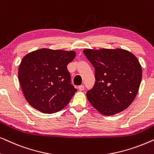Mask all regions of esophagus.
Instances as JSON below:
<instances>
[{
  "label": "esophagus",
  "instance_id": "1",
  "mask_svg": "<svg viewBox=\"0 0 154 154\" xmlns=\"http://www.w3.org/2000/svg\"><path fill=\"white\" fill-rule=\"evenodd\" d=\"M79 90H83L84 89H85V86H84L83 85H81L79 86Z\"/></svg>",
  "mask_w": 154,
  "mask_h": 154
}]
</instances>
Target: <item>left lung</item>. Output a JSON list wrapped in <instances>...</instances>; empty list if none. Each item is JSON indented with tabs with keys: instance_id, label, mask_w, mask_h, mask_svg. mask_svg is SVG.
<instances>
[{
	"instance_id": "1",
	"label": "left lung",
	"mask_w": 154,
	"mask_h": 154,
	"mask_svg": "<svg viewBox=\"0 0 154 154\" xmlns=\"http://www.w3.org/2000/svg\"><path fill=\"white\" fill-rule=\"evenodd\" d=\"M94 68L95 83L86 93L92 106L103 115L121 112L137 94L142 77L135 56L122 49L83 50Z\"/></svg>"
}]
</instances>
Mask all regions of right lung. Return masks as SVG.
<instances>
[{
    "label": "right lung",
    "instance_id": "add662e5",
    "mask_svg": "<svg viewBox=\"0 0 154 154\" xmlns=\"http://www.w3.org/2000/svg\"><path fill=\"white\" fill-rule=\"evenodd\" d=\"M75 57L73 51L37 50L27 54L19 66L18 78L29 104L44 113L64 108L77 91L71 84L67 65Z\"/></svg>",
    "mask_w": 154,
    "mask_h": 154
}]
</instances>
